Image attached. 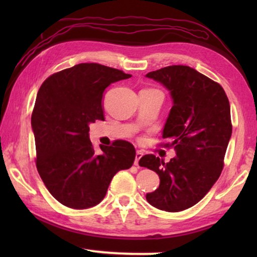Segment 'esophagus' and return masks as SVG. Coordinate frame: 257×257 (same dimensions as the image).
<instances>
[{
	"instance_id": "esophagus-1",
	"label": "esophagus",
	"mask_w": 257,
	"mask_h": 257,
	"mask_svg": "<svg viewBox=\"0 0 257 257\" xmlns=\"http://www.w3.org/2000/svg\"><path fill=\"white\" fill-rule=\"evenodd\" d=\"M142 156H143L142 152H141V151H137V152H136V156H135V162H134L135 165H137V167L139 165V160L142 159Z\"/></svg>"
}]
</instances>
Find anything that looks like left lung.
<instances>
[{
  "instance_id": "obj_1",
  "label": "left lung",
  "mask_w": 257,
  "mask_h": 257,
  "mask_svg": "<svg viewBox=\"0 0 257 257\" xmlns=\"http://www.w3.org/2000/svg\"><path fill=\"white\" fill-rule=\"evenodd\" d=\"M146 77L170 92L173 105L162 138L177 154L167 163L153 154L139 160L160 178L159 188L146 199L159 210L184 211L205 196L222 171L232 133L229 99L217 82L187 66L165 67Z\"/></svg>"
}]
</instances>
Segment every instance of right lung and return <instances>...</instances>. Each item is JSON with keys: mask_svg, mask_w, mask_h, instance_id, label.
Returning a JSON list of instances; mask_svg holds the SVG:
<instances>
[{"mask_svg": "<svg viewBox=\"0 0 257 257\" xmlns=\"http://www.w3.org/2000/svg\"><path fill=\"white\" fill-rule=\"evenodd\" d=\"M132 75L98 63H79L43 82L32 114L38 173L56 201L76 210L105 196L112 178L132 167L136 151L128 142L99 145L95 152L89 124L104 120L103 93Z\"/></svg>", "mask_w": 257, "mask_h": 257, "instance_id": "1", "label": "right lung"}]
</instances>
